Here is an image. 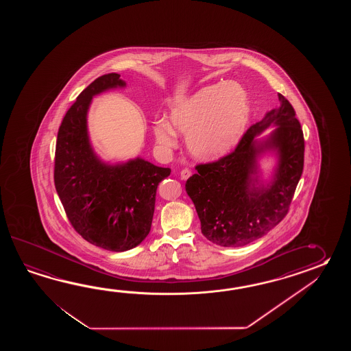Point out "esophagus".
Masks as SVG:
<instances>
[{"label":"esophagus","instance_id":"34e87169","mask_svg":"<svg viewBox=\"0 0 351 351\" xmlns=\"http://www.w3.org/2000/svg\"><path fill=\"white\" fill-rule=\"evenodd\" d=\"M192 176V172L189 171V169H183L182 172H180V179L182 180H186V179L189 178Z\"/></svg>","mask_w":351,"mask_h":351}]
</instances>
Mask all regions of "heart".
I'll use <instances>...</instances> for the list:
<instances>
[{
  "mask_svg": "<svg viewBox=\"0 0 351 351\" xmlns=\"http://www.w3.org/2000/svg\"><path fill=\"white\" fill-rule=\"evenodd\" d=\"M251 115L246 91L236 82L203 86L173 106L169 119L158 120L153 133L158 144L172 149L178 134L186 135L194 158L212 162L230 154L246 133Z\"/></svg>",
  "mask_w": 351,
  "mask_h": 351,
  "instance_id": "b5f03b06",
  "label": "heart"
}]
</instances>
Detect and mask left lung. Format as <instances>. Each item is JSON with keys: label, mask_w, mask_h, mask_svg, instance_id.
Instances as JSON below:
<instances>
[{"label": "left lung", "mask_w": 351, "mask_h": 351, "mask_svg": "<svg viewBox=\"0 0 351 351\" xmlns=\"http://www.w3.org/2000/svg\"><path fill=\"white\" fill-rule=\"evenodd\" d=\"M250 128L233 153L195 167L186 183L206 239L218 246L239 247L261 239L287 215L304 169L302 129L289 100ZM271 126L269 135H258ZM274 154L271 178H261L259 160Z\"/></svg>", "instance_id": "obj_1"}]
</instances>
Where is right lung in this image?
I'll return each mask as SVG.
<instances>
[{"instance_id":"right-lung-1","label":"right lung","mask_w":351,"mask_h":351,"mask_svg":"<svg viewBox=\"0 0 351 351\" xmlns=\"http://www.w3.org/2000/svg\"><path fill=\"white\" fill-rule=\"evenodd\" d=\"M119 74L103 75L76 97L60 125L53 180L70 223L82 239L112 252L141 245L149 234L158 184L171 174L141 157L110 163L90 142L91 100L125 88Z\"/></svg>"}]
</instances>
